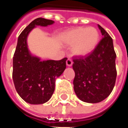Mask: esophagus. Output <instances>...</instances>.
Returning a JSON list of instances; mask_svg holds the SVG:
<instances>
[{"label":"esophagus","instance_id":"1","mask_svg":"<svg viewBox=\"0 0 128 128\" xmlns=\"http://www.w3.org/2000/svg\"><path fill=\"white\" fill-rule=\"evenodd\" d=\"M66 65L68 66H71L72 65V61L71 60V59L68 58L66 60Z\"/></svg>","mask_w":128,"mask_h":128}]
</instances>
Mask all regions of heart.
<instances>
[{
    "mask_svg": "<svg viewBox=\"0 0 128 128\" xmlns=\"http://www.w3.org/2000/svg\"><path fill=\"white\" fill-rule=\"evenodd\" d=\"M100 38L99 31L92 26H80L70 29L64 34V41L67 45L72 46V53L84 57L92 52Z\"/></svg>",
    "mask_w": 128,
    "mask_h": 128,
    "instance_id": "1",
    "label": "heart"
}]
</instances>
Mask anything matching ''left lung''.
<instances>
[{
    "label": "left lung",
    "instance_id": "obj_1",
    "mask_svg": "<svg viewBox=\"0 0 128 128\" xmlns=\"http://www.w3.org/2000/svg\"><path fill=\"white\" fill-rule=\"evenodd\" d=\"M103 38L94 50L85 58L76 57L72 68L75 73L74 90L79 99L95 104L110 95L116 78V53L110 35L98 24Z\"/></svg>",
    "mask_w": 128,
    "mask_h": 128
}]
</instances>
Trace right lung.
Wrapping results in <instances>:
<instances>
[{
  "mask_svg": "<svg viewBox=\"0 0 128 128\" xmlns=\"http://www.w3.org/2000/svg\"><path fill=\"white\" fill-rule=\"evenodd\" d=\"M54 21L38 18L32 21L22 32L13 58V81L16 90L24 101L30 104H42L48 102L55 90L56 78L66 67L64 58L61 60H45L32 56L26 39L36 26H46Z\"/></svg>",
  "mask_w": 128,
  "mask_h": 128,
  "instance_id": "obj_1",
  "label": "right lung"
}]
</instances>
